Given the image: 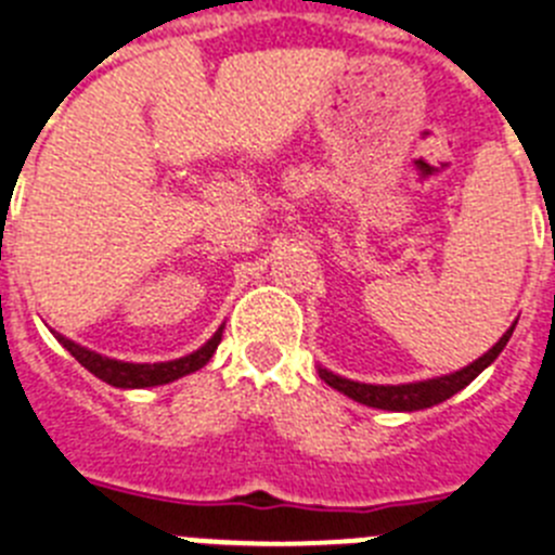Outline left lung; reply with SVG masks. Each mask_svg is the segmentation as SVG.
I'll use <instances>...</instances> for the list:
<instances>
[{
  "label": "left lung",
  "mask_w": 555,
  "mask_h": 555,
  "mask_svg": "<svg viewBox=\"0 0 555 555\" xmlns=\"http://www.w3.org/2000/svg\"><path fill=\"white\" fill-rule=\"evenodd\" d=\"M514 325L508 327L503 336L498 338V345L492 350H487L480 358H475L473 364L461 366V370L450 372V375L442 377H428V380H416V384H397V386H377V384H358V380H350V377L333 375L331 370L320 366V377L327 386H333L336 391L347 395L350 400L361 405H370V409H384V411H420L430 409V405L444 403L448 397H453L455 391H461L464 386H469L480 372L492 364L494 358L503 352V347L508 345L512 338Z\"/></svg>",
  "instance_id": "obj_1"
}]
</instances>
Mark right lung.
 Returning a JSON list of instances; mask_svg holds the SVG:
<instances>
[{"label":"right lung","mask_w":555,"mask_h":555,"mask_svg":"<svg viewBox=\"0 0 555 555\" xmlns=\"http://www.w3.org/2000/svg\"><path fill=\"white\" fill-rule=\"evenodd\" d=\"M222 331H224V325L219 327V331L214 333V336H210L203 347H199V350L189 352V356H183V358H175V361H158V364H132V361H116V358L100 356V352L77 345V341L61 336V333H55V331L52 333H55L57 341H61V345L66 347V350L72 352V356H75L88 372H91V375H96L100 380H105V384L116 386V389H146V386L171 384V380H178V377L203 370V366L210 361V356L217 352L219 341H222Z\"/></svg>","instance_id":"obj_1"}]
</instances>
